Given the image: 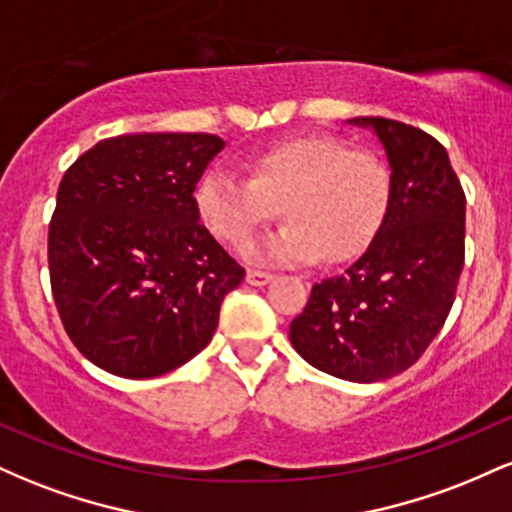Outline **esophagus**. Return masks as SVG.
Listing matches in <instances>:
<instances>
[{
    "instance_id": "esophagus-1",
    "label": "esophagus",
    "mask_w": 512,
    "mask_h": 512,
    "mask_svg": "<svg viewBox=\"0 0 512 512\" xmlns=\"http://www.w3.org/2000/svg\"><path fill=\"white\" fill-rule=\"evenodd\" d=\"M272 279H274V274H269V272H257V269H250L248 276H245V281H248L250 286H267Z\"/></svg>"
}]
</instances>
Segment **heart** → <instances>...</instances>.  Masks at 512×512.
I'll use <instances>...</instances> for the list:
<instances>
[{
	"label": "heart",
	"instance_id": "1",
	"mask_svg": "<svg viewBox=\"0 0 512 512\" xmlns=\"http://www.w3.org/2000/svg\"><path fill=\"white\" fill-rule=\"evenodd\" d=\"M245 168L248 180L226 170L204 173L195 209L216 238L236 248L284 216L274 233L245 250L257 262L303 264L320 255L346 262L368 248L390 209V166L332 134L279 139L257 149Z\"/></svg>",
	"mask_w": 512,
	"mask_h": 512
}]
</instances>
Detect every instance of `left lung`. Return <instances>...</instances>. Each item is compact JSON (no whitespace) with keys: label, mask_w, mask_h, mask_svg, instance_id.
Returning <instances> with one entry per match:
<instances>
[{"label":"left lung","mask_w":512,"mask_h":512,"mask_svg":"<svg viewBox=\"0 0 512 512\" xmlns=\"http://www.w3.org/2000/svg\"><path fill=\"white\" fill-rule=\"evenodd\" d=\"M373 129L392 170L387 216L358 260L310 291L291 322L293 349L351 383L392 378L419 361L443 327L464 264V192L445 146L404 122Z\"/></svg>","instance_id":"obj_1"}]
</instances>
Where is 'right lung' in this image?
Masks as SVG:
<instances>
[{
  "label": "right lung",
  "instance_id": "add662e5",
  "mask_svg": "<svg viewBox=\"0 0 512 512\" xmlns=\"http://www.w3.org/2000/svg\"><path fill=\"white\" fill-rule=\"evenodd\" d=\"M223 146L202 132L122 134L64 173L48 236L52 298L98 368L156 378L214 337L223 298L245 276L195 209Z\"/></svg>",
  "mask_w": 512,
  "mask_h": 512
}]
</instances>
